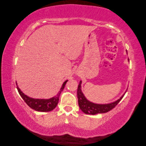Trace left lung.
I'll return each instance as SVG.
<instances>
[{
  "instance_id": "left-lung-1",
  "label": "left lung",
  "mask_w": 146,
  "mask_h": 146,
  "mask_svg": "<svg viewBox=\"0 0 146 146\" xmlns=\"http://www.w3.org/2000/svg\"><path fill=\"white\" fill-rule=\"evenodd\" d=\"M82 82L80 81L77 89V97L78 99V105L83 112L86 114L95 115L97 113H106L107 111L111 110L119 103V102L122 100L125 94L121 97L119 100L112 102V103L108 104H97L92 103L88 101L83 95L81 90Z\"/></svg>"
}]
</instances>
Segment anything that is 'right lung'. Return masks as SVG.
I'll use <instances>...</instances> for the list:
<instances>
[{"mask_svg": "<svg viewBox=\"0 0 146 146\" xmlns=\"http://www.w3.org/2000/svg\"><path fill=\"white\" fill-rule=\"evenodd\" d=\"M67 82L68 80H66V81H65L63 83L60 90L59 91L58 94L56 95L55 97L49 99H36L31 98L27 97V96L24 94V93L22 92L17 86V89L19 94L21 95V97L23 98L24 102H26V104L28 105L29 107L38 111H49L54 109L57 106L59 101V97H60L61 93L64 89V86L66 85Z\"/></svg>", "mask_w": 146, "mask_h": 146, "instance_id": "1", "label": "right lung"}]
</instances>
